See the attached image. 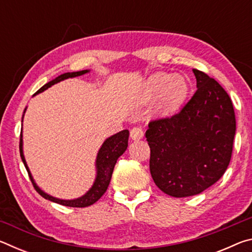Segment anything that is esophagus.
Instances as JSON below:
<instances>
[{"label":"esophagus","instance_id":"esophagus-1","mask_svg":"<svg viewBox=\"0 0 252 252\" xmlns=\"http://www.w3.org/2000/svg\"><path fill=\"white\" fill-rule=\"evenodd\" d=\"M143 135H144V132H143L141 126H134V127H132L130 131V136L132 138V140H134V141L135 140L142 139Z\"/></svg>","mask_w":252,"mask_h":252}]
</instances>
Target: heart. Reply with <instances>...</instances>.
<instances>
[{"label":"heart","mask_w":252,"mask_h":252,"mask_svg":"<svg viewBox=\"0 0 252 252\" xmlns=\"http://www.w3.org/2000/svg\"><path fill=\"white\" fill-rule=\"evenodd\" d=\"M188 84L181 75H170L163 72L152 74L143 88V100L156 99V111L162 116H168L176 111L185 100Z\"/></svg>","instance_id":"obj_1"}]
</instances>
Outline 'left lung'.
<instances>
[{
  "mask_svg": "<svg viewBox=\"0 0 252 252\" xmlns=\"http://www.w3.org/2000/svg\"><path fill=\"white\" fill-rule=\"evenodd\" d=\"M193 73V96L174 116L149 122L146 132L153 181L174 198L201 193L223 176L236 134L228 93L203 72Z\"/></svg>",
  "mask_w": 252,
  "mask_h": 252,
  "instance_id": "obj_1",
  "label": "left lung"
}]
</instances>
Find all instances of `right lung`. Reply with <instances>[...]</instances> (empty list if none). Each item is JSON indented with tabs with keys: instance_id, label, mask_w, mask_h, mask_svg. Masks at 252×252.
Instances as JSON below:
<instances>
[{
	"instance_id": "obj_1",
	"label": "right lung",
	"mask_w": 252,
	"mask_h": 252,
	"mask_svg": "<svg viewBox=\"0 0 252 252\" xmlns=\"http://www.w3.org/2000/svg\"><path fill=\"white\" fill-rule=\"evenodd\" d=\"M88 72H89V70H83V71H78V72H67V73L59 75L58 78H55L54 80L50 81V82L44 84L43 87L40 89V90L36 91L35 94L43 92L48 88L52 87L53 84L60 82V81H63V80L69 79V78H75V76L82 75L84 73H88ZM24 112H25V110H24ZM127 140H129V131L127 130L120 131L119 133L110 136V138L105 140L103 144H102V147L100 148L99 153H97V157H96V163H95L96 178H95L94 183H93L92 188L88 191L87 193L82 195V197L74 199V200H62V199L54 198V197H52V195L43 192V191H42L40 188L36 186V183L34 182L33 178L31 176V172H30L27 162H25V159H24L22 132H21V135H20V155H21V159H22L23 163L25 165V169H27V171L29 173V177H30V179H31L33 187L35 188V190L42 195V197L50 200V201L62 204V206H65V207L84 208V207H89V206H91V204L95 203L97 200H99L102 195L104 194V192L109 187V183L111 180V177H112V172H113L114 165H116V163H117V160L119 159V157L122 156L123 152L126 150Z\"/></svg>"
}]
</instances>
